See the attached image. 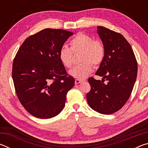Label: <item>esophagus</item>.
I'll use <instances>...</instances> for the list:
<instances>
[{
  "mask_svg": "<svg viewBox=\"0 0 148 148\" xmlns=\"http://www.w3.org/2000/svg\"><path fill=\"white\" fill-rule=\"evenodd\" d=\"M84 81L83 80H81V79H75V84H81Z\"/></svg>",
  "mask_w": 148,
  "mask_h": 148,
  "instance_id": "obj_1",
  "label": "esophagus"
}]
</instances>
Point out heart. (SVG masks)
I'll use <instances>...</instances> for the list:
<instances>
[{"mask_svg":"<svg viewBox=\"0 0 148 148\" xmlns=\"http://www.w3.org/2000/svg\"><path fill=\"white\" fill-rule=\"evenodd\" d=\"M71 48L66 46L59 49V57L66 68H71L73 64L72 52L81 51L79 61L81 63L75 66L69 71V74L79 79H84L91 73L92 64L98 66L103 61L105 49L102 42L93 40L89 35L77 34L70 42Z\"/></svg>","mask_w":148,"mask_h":148,"instance_id":"b5f03b06","label":"heart"}]
</instances>
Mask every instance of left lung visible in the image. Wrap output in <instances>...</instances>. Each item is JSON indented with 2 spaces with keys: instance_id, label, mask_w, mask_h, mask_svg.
I'll return each instance as SVG.
<instances>
[{
  "instance_id": "8db88e82",
  "label": "left lung",
  "mask_w": 148,
  "mask_h": 148,
  "mask_svg": "<svg viewBox=\"0 0 148 148\" xmlns=\"http://www.w3.org/2000/svg\"><path fill=\"white\" fill-rule=\"evenodd\" d=\"M97 32L105 56L95 74L102 79L89 78L91 91L86 97L92 110L108 115L118 111L129 99L136 82L138 64L131 45L123 35L102 26L97 27Z\"/></svg>"
}]
</instances>
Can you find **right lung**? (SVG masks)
<instances>
[{"label":"right lung","mask_w":148,"mask_h":148,"mask_svg":"<svg viewBox=\"0 0 148 148\" xmlns=\"http://www.w3.org/2000/svg\"><path fill=\"white\" fill-rule=\"evenodd\" d=\"M73 34L65 30L45 29L27 38L19 47L12 78L20 102L32 116L49 119L63 110L74 78L67 76L59 51Z\"/></svg>","instance_id":"1"}]
</instances>
